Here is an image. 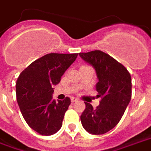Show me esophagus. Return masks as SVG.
I'll return each mask as SVG.
<instances>
[{"label": "esophagus", "instance_id": "34e87169", "mask_svg": "<svg viewBox=\"0 0 151 151\" xmlns=\"http://www.w3.org/2000/svg\"><path fill=\"white\" fill-rule=\"evenodd\" d=\"M78 101V98H71V102H75Z\"/></svg>", "mask_w": 151, "mask_h": 151}]
</instances>
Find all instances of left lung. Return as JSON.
Instances as JSON below:
<instances>
[{
    "mask_svg": "<svg viewBox=\"0 0 151 151\" xmlns=\"http://www.w3.org/2000/svg\"><path fill=\"white\" fill-rule=\"evenodd\" d=\"M79 55L95 69L98 78L96 90L101 97L96 109L85 102L81 124L87 132L103 134L117 126L131 99V77L123 65L101 50Z\"/></svg>",
    "mask_w": 151,
    "mask_h": 151,
    "instance_id": "8db88e82",
    "label": "left lung"
}]
</instances>
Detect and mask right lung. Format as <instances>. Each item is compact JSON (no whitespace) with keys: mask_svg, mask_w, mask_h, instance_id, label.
<instances>
[{"mask_svg":"<svg viewBox=\"0 0 151 151\" xmlns=\"http://www.w3.org/2000/svg\"><path fill=\"white\" fill-rule=\"evenodd\" d=\"M78 57V53H49L22 71L16 83L17 103L23 118L33 130L52 135L61 129L70 98L53 99V86Z\"/></svg>","mask_w":151,"mask_h":151,"instance_id":"add662e5","label":"right lung"}]
</instances>
